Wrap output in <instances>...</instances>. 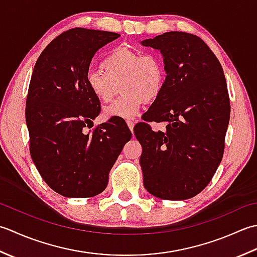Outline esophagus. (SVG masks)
<instances>
[{"label": "esophagus", "mask_w": 257, "mask_h": 257, "mask_svg": "<svg viewBox=\"0 0 257 257\" xmlns=\"http://www.w3.org/2000/svg\"><path fill=\"white\" fill-rule=\"evenodd\" d=\"M126 124H127L128 128H130L131 131H133V128H134V122H132V121H127V122H126Z\"/></svg>", "instance_id": "34e87169"}]
</instances>
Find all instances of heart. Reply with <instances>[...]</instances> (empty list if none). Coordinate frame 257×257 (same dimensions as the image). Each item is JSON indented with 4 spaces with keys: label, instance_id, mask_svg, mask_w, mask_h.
I'll list each match as a JSON object with an SVG mask.
<instances>
[{
    "label": "heart",
    "instance_id": "b5f03b06",
    "mask_svg": "<svg viewBox=\"0 0 257 257\" xmlns=\"http://www.w3.org/2000/svg\"><path fill=\"white\" fill-rule=\"evenodd\" d=\"M104 73L88 71L85 83L93 96L108 103L119 91L123 95L104 108L105 118L131 119L139 114L144 103L158 99L164 90L166 71L161 57L127 48L113 50L102 63Z\"/></svg>",
    "mask_w": 257,
    "mask_h": 257
}]
</instances>
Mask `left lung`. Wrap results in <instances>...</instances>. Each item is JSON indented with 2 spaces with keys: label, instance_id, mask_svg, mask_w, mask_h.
Wrapping results in <instances>:
<instances>
[{
  "label": "left lung",
  "instance_id": "obj_1",
  "mask_svg": "<svg viewBox=\"0 0 257 257\" xmlns=\"http://www.w3.org/2000/svg\"><path fill=\"white\" fill-rule=\"evenodd\" d=\"M142 44L161 51L167 74L145 122L134 128L144 186L162 200H187L207 186L223 158L231 113L223 67L194 34L173 31ZM149 121L165 130L153 131Z\"/></svg>",
  "mask_w": 257,
  "mask_h": 257
}]
</instances>
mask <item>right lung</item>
I'll return each instance as SVG.
<instances>
[{
    "instance_id": "right-lung-1",
    "label": "right lung",
    "mask_w": 257,
    "mask_h": 257,
    "mask_svg": "<svg viewBox=\"0 0 257 257\" xmlns=\"http://www.w3.org/2000/svg\"><path fill=\"white\" fill-rule=\"evenodd\" d=\"M119 34L75 28L60 34L35 63L26 96L30 153L42 179L65 197L102 193L108 173L132 138L119 119L93 127L99 101L85 83L94 54Z\"/></svg>"
}]
</instances>
